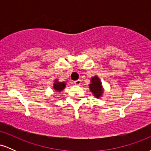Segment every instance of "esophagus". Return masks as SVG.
Returning a JSON list of instances; mask_svg holds the SVG:
<instances>
[{"label": "esophagus", "instance_id": "obj_1", "mask_svg": "<svg viewBox=\"0 0 151 151\" xmlns=\"http://www.w3.org/2000/svg\"><path fill=\"white\" fill-rule=\"evenodd\" d=\"M74 84H75V85L79 86V85H80V84H81V80H79V79H78V80L74 81Z\"/></svg>", "mask_w": 151, "mask_h": 151}]
</instances>
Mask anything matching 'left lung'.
<instances>
[{
	"label": "left lung",
	"instance_id": "1",
	"mask_svg": "<svg viewBox=\"0 0 151 151\" xmlns=\"http://www.w3.org/2000/svg\"><path fill=\"white\" fill-rule=\"evenodd\" d=\"M90 81H91V83L89 84V87L93 96L97 99L101 98L103 96L104 89L100 79L98 77V76L96 75L91 78Z\"/></svg>",
	"mask_w": 151,
	"mask_h": 151
}]
</instances>
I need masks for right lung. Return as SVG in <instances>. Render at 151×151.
I'll return each instance as SVG.
<instances>
[{
  "instance_id": "1",
  "label": "right lung",
  "mask_w": 151,
  "mask_h": 151,
  "mask_svg": "<svg viewBox=\"0 0 151 151\" xmlns=\"http://www.w3.org/2000/svg\"><path fill=\"white\" fill-rule=\"evenodd\" d=\"M66 86L65 82H60L58 79H55V81L53 84V89L56 92H60V91H63L65 89Z\"/></svg>"
}]
</instances>
